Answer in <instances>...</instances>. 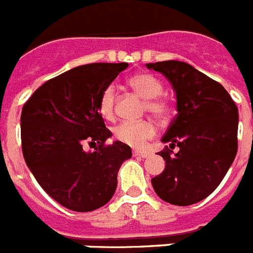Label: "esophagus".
Instances as JSON below:
<instances>
[{
	"label": "esophagus",
	"mask_w": 253,
	"mask_h": 253,
	"mask_svg": "<svg viewBox=\"0 0 253 253\" xmlns=\"http://www.w3.org/2000/svg\"><path fill=\"white\" fill-rule=\"evenodd\" d=\"M133 157H140V158H146V157L149 156L150 153L149 152H146V150H133L132 152Z\"/></svg>",
	"instance_id": "34e87169"
}]
</instances>
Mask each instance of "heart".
<instances>
[{
    "mask_svg": "<svg viewBox=\"0 0 253 253\" xmlns=\"http://www.w3.org/2000/svg\"><path fill=\"white\" fill-rule=\"evenodd\" d=\"M128 84L137 94L145 99V110L158 120H165L169 113V101L162 97L163 84L157 77L148 73H140L128 80ZM116 88L113 84H108L99 97V112L104 118H113ZM114 137L118 141L141 148L149 139L156 135V126L150 121H125L114 127Z\"/></svg>",
    "mask_w": 253,
    "mask_h": 253,
    "instance_id": "heart-1",
    "label": "heart"
}]
</instances>
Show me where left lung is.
Instances as JSON below:
<instances>
[{"label":"left lung","instance_id":"1","mask_svg":"<svg viewBox=\"0 0 253 253\" xmlns=\"http://www.w3.org/2000/svg\"><path fill=\"white\" fill-rule=\"evenodd\" d=\"M146 67L171 82L177 114L159 156L166 161L152 185L161 199L175 206H190L207 198L218 185L238 150V108L221 84L177 60L150 63ZM179 146L173 153L171 149Z\"/></svg>","mask_w":253,"mask_h":253}]
</instances>
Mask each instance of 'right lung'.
<instances>
[{
    "label": "right lung",
    "instance_id": "add662e5",
    "mask_svg": "<svg viewBox=\"0 0 253 253\" xmlns=\"http://www.w3.org/2000/svg\"><path fill=\"white\" fill-rule=\"evenodd\" d=\"M127 63L81 65L44 82L20 117L25 163L44 192L65 209L90 212L109 202L117 173L131 148L107 145L112 132L99 112V97ZM95 152H84V145Z\"/></svg>",
    "mask_w": 253,
    "mask_h": 253
}]
</instances>
